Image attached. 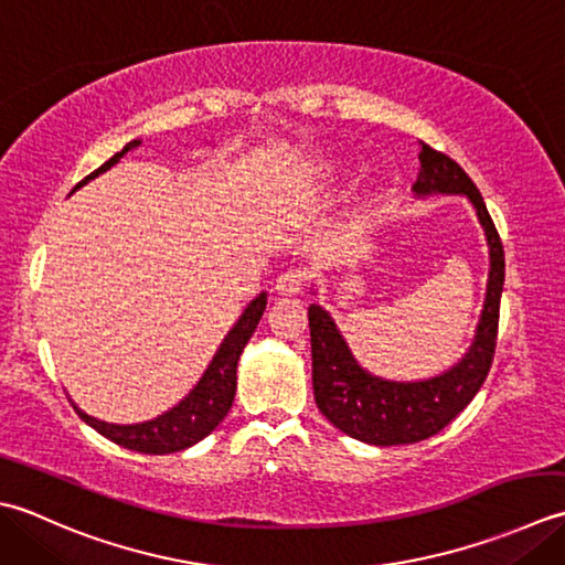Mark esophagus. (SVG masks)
I'll list each match as a JSON object with an SVG mask.
<instances>
[{
	"instance_id": "34e87169",
	"label": "esophagus",
	"mask_w": 565,
	"mask_h": 565,
	"mask_svg": "<svg viewBox=\"0 0 565 565\" xmlns=\"http://www.w3.org/2000/svg\"><path fill=\"white\" fill-rule=\"evenodd\" d=\"M305 280H307L305 270L290 268L280 275L278 282H275V290H278V295H297L305 287Z\"/></svg>"
}]
</instances>
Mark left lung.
I'll return each instance as SVG.
<instances>
[{
	"label": "left lung",
	"instance_id": "1",
	"mask_svg": "<svg viewBox=\"0 0 565 565\" xmlns=\"http://www.w3.org/2000/svg\"><path fill=\"white\" fill-rule=\"evenodd\" d=\"M412 192L417 198L463 194L473 204L488 241V290L476 327V339L463 359L441 375L405 380V383L367 373L355 361L347 339L341 337L327 309L309 305L307 317L309 337H312V385L317 407L333 427L373 446L417 444L451 424L486 383L494 355V339H498L504 250L473 180L456 160L422 143L419 175Z\"/></svg>",
	"mask_w": 565,
	"mask_h": 565
}]
</instances>
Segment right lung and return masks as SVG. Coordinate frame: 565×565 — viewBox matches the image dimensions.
Segmentation results:
<instances>
[{"instance_id":"1","label":"right lung","mask_w":565,"mask_h":565,"mask_svg":"<svg viewBox=\"0 0 565 565\" xmlns=\"http://www.w3.org/2000/svg\"><path fill=\"white\" fill-rule=\"evenodd\" d=\"M136 146H141V141L126 143L119 153H114L107 160L105 166H99L95 172H89L83 182H77L75 190L87 185L89 180H95L97 175H102V172H107L111 166H117L119 160L129 151H134ZM266 305H268L266 292H260L256 299H250V305L244 309V315L238 317L232 331L224 337L222 347L216 349L212 363L206 365L204 375L200 377V383L190 390V395L185 399H180L175 407L163 412L160 417L151 422H141V424H109V422L89 417L87 412L79 409L73 402L79 419L89 424V427L99 431L102 436H107L109 441L138 454H151V456L175 454V451H185V448L202 441L204 436H210L218 424H222L228 409H232V402L236 395V365H238L241 353L246 349L248 339L253 337V331H256L263 312H266Z\"/></svg>"}]
</instances>
